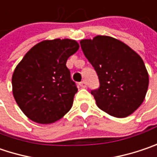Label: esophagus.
<instances>
[{"mask_svg": "<svg viewBox=\"0 0 157 157\" xmlns=\"http://www.w3.org/2000/svg\"><path fill=\"white\" fill-rule=\"evenodd\" d=\"M79 84H80V86H81L82 88H85L86 87V85H87V83H86V81H84V80H83V81H82V82H81Z\"/></svg>", "mask_w": 157, "mask_h": 157, "instance_id": "obj_1", "label": "esophagus"}]
</instances>
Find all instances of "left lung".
Here are the masks:
<instances>
[{"mask_svg":"<svg viewBox=\"0 0 157 157\" xmlns=\"http://www.w3.org/2000/svg\"><path fill=\"white\" fill-rule=\"evenodd\" d=\"M81 48L96 71L99 87L90 92L98 106L115 117H126L141 105L148 74L142 59L125 43L98 35L82 40Z\"/></svg>","mask_w":157,"mask_h":157,"instance_id":"1","label":"left lung"}]
</instances>
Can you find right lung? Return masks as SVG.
I'll return each instance as SVG.
<instances>
[{
  "instance_id": "1",
  "label": "right lung",
  "mask_w": 157,
  "mask_h": 157,
  "mask_svg": "<svg viewBox=\"0 0 157 157\" xmlns=\"http://www.w3.org/2000/svg\"><path fill=\"white\" fill-rule=\"evenodd\" d=\"M78 49L74 40L43 41L33 46L17 66L12 75L13 95L29 119L51 124L71 109L78 89L66 64Z\"/></svg>"
}]
</instances>
